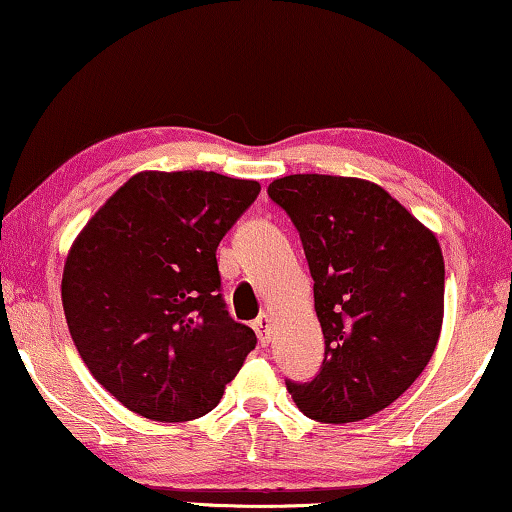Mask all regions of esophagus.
Instances as JSON below:
<instances>
[{
	"mask_svg": "<svg viewBox=\"0 0 512 512\" xmlns=\"http://www.w3.org/2000/svg\"><path fill=\"white\" fill-rule=\"evenodd\" d=\"M253 329L257 333L259 342H262V345H269V340H271V315L262 312V315H259L253 322Z\"/></svg>",
	"mask_w": 512,
	"mask_h": 512,
	"instance_id": "obj_1",
	"label": "esophagus"
}]
</instances>
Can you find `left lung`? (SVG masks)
Masks as SVG:
<instances>
[{
  "instance_id": "8db88e82",
  "label": "left lung",
  "mask_w": 512,
  "mask_h": 512,
  "mask_svg": "<svg viewBox=\"0 0 512 512\" xmlns=\"http://www.w3.org/2000/svg\"><path fill=\"white\" fill-rule=\"evenodd\" d=\"M266 193L301 236L324 333L315 379H287V391L322 423L377 414L414 384L437 347L444 319L437 236L363 179L289 174Z\"/></svg>"
}]
</instances>
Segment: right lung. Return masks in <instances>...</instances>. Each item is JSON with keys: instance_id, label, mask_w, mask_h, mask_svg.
<instances>
[{"instance_id": "add662e5", "label": "right lung", "mask_w": 512, "mask_h": 512, "mask_svg": "<svg viewBox=\"0 0 512 512\" xmlns=\"http://www.w3.org/2000/svg\"><path fill=\"white\" fill-rule=\"evenodd\" d=\"M257 195V181L218 172H140L75 239L61 278L68 331L135 414H209L255 349L253 329L227 312L216 250Z\"/></svg>"}]
</instances>
